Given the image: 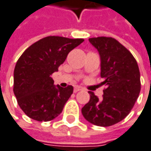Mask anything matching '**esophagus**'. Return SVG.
Segmentation results:
<instances>
[{
    "label": "esophagus",
    "mask_w": 151,
    "mask_h": 151,
    "mask_svg": "<svg viewBox=\"0 0 151 151\" xmlns=\"http://www.w3.org/2000/svg\"><path fill=\"white\" fill-rule=\"evenodd\" d=\"M83 88L81 87H79V86H76L74 87V93H77V92H78V91H80V90H82Z\"/></svg>",
    "instance_id": "esophagus-1"
}]
</instances>
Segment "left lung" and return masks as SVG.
I'll return each instance as SVG.
<instances>
[{
	"label": "left lung",
	"instance_id": "8db88e82",
	"mask_svg": "<svg viewBox=\"0 0 151 151\" xmlns=\"http://www.w3.org/2000/svg\"><path fill=\"white\" fill-rule=\"evenodd\" d=\"M101 59L103 98L89 91V101L82 108L83 117L90 123L108 127L124 119L131 111L140 92V73L130 51L111 37L88 39Z\"/></svg>",
	"mask_w": 151,
	"mask_h": 151
}]
</instances>
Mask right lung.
Instances as JSON below:
<instances>
[{
  "label": "right lung",
  "instance_id": "obj_1",
  "mask_svg": "<svg viewBox=\"0 0 151 151\" xmlns=\"http://www.w3.org/2000/svg\"><path fill=\"white\" fill-rule=\"evenodd\" d=\"M83 39L48 36L26 50L14 69L13 92L23 111L39 122L53 120L63 111L73 87L55 85L51 74Z\"/></svg>",
  "mask_w": 151,
  "mask_h": 151
}]
</instances>
